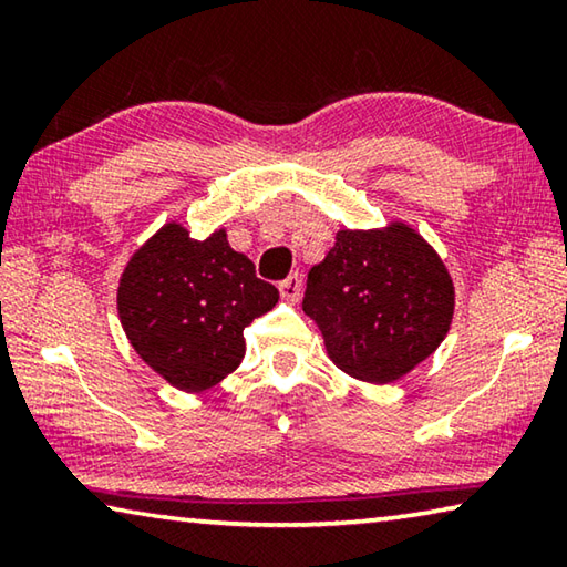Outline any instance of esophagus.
<instances>
[{
	"label": "esophagus",
	"mask_w": 567,
	"mask_h": 567,
	"mask_svg": "<svg viewBox=\"0 0 567 567\" xmlns=\"http://www.w3.org/2000/svg\"><path fill=\"white\" fill-rule=\"evenodd\" d=\"M300 292H302V280H300V275H290V277H285V280L280 282V295L285 297L287 302H295V300H300Z\"/></svg>",
	"instance_id": "obj_1"
}]
</instances>
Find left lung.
Instances as JSON below:
<instances>
[{"mask_svg":"<svg viewBox=\"0 0 567 567\" xmlns=\"http://www.w3.org/2000/svg\"><path fill=\"white\" fill-rule=\"evenodd\" d=\"M455 290L415 229H342L307 272L302 310L320 324L332 362L364 382L405 375L447 334Z\"/></svg>","mask_w":567,"mask_h":567,"instance_id":"1","label":"left lung"}]
</instances>
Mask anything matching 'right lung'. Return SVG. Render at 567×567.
Instances as JSON below:
<instances>
[{
	"label": "right lung",
	"mask_w": 567,
	"mask_h": 567,
	"mask_svg": "<svg viewBox=\"0 0 567 567\" xmlns=\"http://www.w3.org/2000/svg\"><path fill=\"white\" fill-rule=\"evenodd\" d=\"M280 300L227 243L165 225L122 275L117 305L132 348L179 390L217 385L245 358V328Z\"/></svg>",
	"instance_id": "obj_1"
}]
</instances>
